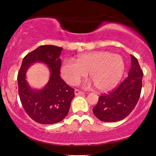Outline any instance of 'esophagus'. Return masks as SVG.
<instances>
[{
  "label": "esophagus",
  "instance_id": "1",
  "mask_svg": "<svg viewBox=\"0 0 156 156\" xmlns=\"http://www.w3.org/2000/svg\"><path fill=\"white\" fill-rule=\"evenodd\" d=\"M84 93L83 91L78 90V89H75V95L76 96H80V95H83Z\"/></svg>",
  "mask_w": 156,
  "mask_h": 156
}]
</instances>
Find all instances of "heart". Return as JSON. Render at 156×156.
<instances>
[{"label":"heart","mask_w":156,"mask_h":156,"mask_svg":"<svg viewBox=\"0 0 156 156\" xmlns=\"http://www.w3.org/2000/svg\"><path fill=\"white\" fill-rule=\"evenodd\" d=\"M125 70V62L119 55L108 51H93L80 54L76 62H63L61 73L69 84L75 85L89 73L95 87L107 91L117 85Z\"/></svg>","instance_id":"obj_1"}]
</instances>
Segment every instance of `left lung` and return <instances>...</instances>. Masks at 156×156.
<instances>
[{
	"instance_id": "8db88e82",
	"label": "left lung",
	"mask_w": 156,
	"mask_h": 156,
	"mask_svg": "<svg viewBox=\"0 0 156 156\" xmlns=\"http://www.w3.org/2000/svg\"><path fill=\"white\" fill-rule=\"evenodd\" d=\"M131 67L128 77L118 87L99 96L93 108L95 116L103 122H117L125 118L135 108L142 90L143 72L138 59L131 55Z\"/></svg>"
}]
</instances>
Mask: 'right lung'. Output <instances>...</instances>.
<instances>
[{
	"label": "right lung",
	"instance_id": "add662e5",
	"mask_svg": "<svg viewBox=\"0 0 156 156\" xmlns=\"http://www.w3.org/2000/svg\"><path fill=\"white\" fill-rule=\"evenodd\" d=\"M63 48L54 45H41L26 55L18 73V94L23 109L35 122L43 125L59 122L67 116L71 102L74 98V89L60 76ZM45 63L50 68L48 83L43 89L35 91L26 81L27 69L33 62Z\"/></svg>",
	"mask_w": 156,
	"mask_h": 156
}]
</instances>
